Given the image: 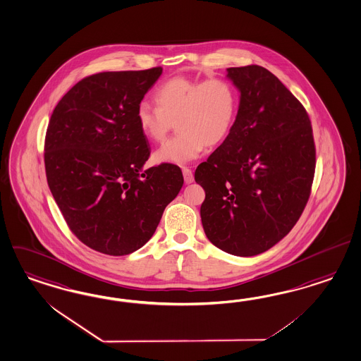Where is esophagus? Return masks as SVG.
<instances>
[{"mask_svg": "<svg viewBox=\"0 0 361 361\" xmlns=\"http://www.w3.org/2000/svg\"><path fill=\"white\" fill-rule=\"evenodd\" d=\"M182 173H183V178H185V182L187 185L192 183L194 182V174L191 171V169L188 167H182Z\"/></svg>", "mask_w": 361, "mask_h": 361, "instance_id": "obj_1", "label": "esophagus"}]
</instances>
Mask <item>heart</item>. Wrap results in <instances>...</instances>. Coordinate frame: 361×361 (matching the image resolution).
I'll return each mask as SVG.
<instances>
[{
    "label": "heart",
    "mask_w": 361,
    "mask_h": 361,
    "mask_svg": "<svg viewBox=\"0 0 361 361\" xmlns=\"http://www.w3.org/2000/svg\"><path fill=\"white\" fill-rule=\"evenodd\" d=\"M157 108L141 103L135 118L141 133L162 142L174 123L178 133L154 153L155 162L182 165L195 159L204 146L220 144L229 133L237 112V92L223 78L202 80L176 76L154 92Z\"/></svg>",
    "instance_id": "heart-1"
}]
</instances>
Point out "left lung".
Masks as SVG:
<instances>
[{"mask_svg": "<svg viewBox=\"0 0 361 361\" xmlns=\"http://www.w3.org/2000/svg\"><path fill=\"white\" fill-rule=\"evenodd\" d=\"M241 93L224 142L196 167L208 240L229 255L256 256L288 235L309 202L317 150L309 114L267 68H227Z\"/></svg>", "mask_w": 361, "mask_h": 361, "instance_id": "left-lung-1", "label": "left lung"}]
</instances>
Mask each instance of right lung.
<instances>
[{
	"label": "right lung",
	"mask_w": 361,
	"mask_h": 361,
	"mask_svg": "<svg viewBox=\"0 0 361 361\" xmlns=\"http://www.w3.org/2000/svg\"><path fill=\"white\" fill-rule=\"evenodd\" d=\"M162 67L93 73L55 106L44 138L47 183L82 244L109 256L144 247L183 185L180 169L150 157L135 112Z\"/></svg>",
	"instance_id": "add662e5"
}]
</instances>
